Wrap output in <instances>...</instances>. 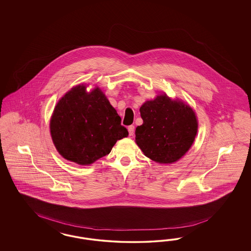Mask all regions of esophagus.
Returning <instances> with one entry per match:
<instances>
[{"label":"esophagus","instance_id":"esophagus-1","mask_svg":"<svg viewBox=\"0 0 251 251\" xmlns=\"http://www.w3.org/2000/svg\"><path fill=\"white\" fill-rule=\"evenodd\" d=\"M128 130H129V135L132 136L134 134V130H135V127L133 125H130L128 127Z\"/></svg>","mask_w":251,"mask_h":251}]
</instances>
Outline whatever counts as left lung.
Masks as SVG:
<instances>
[{"instance_id":"obj_1","label":"left lung","mask_w":251,"mask_h":251,"mask_svg":"<svg viewBox=\"0 0 251 251\" xmlns=\"http://www.w3.org/2000/svg\"><path fill=\"white\" fill-rule=\"evenodd\" d=\"M144 123L135 130L136 144L145 155L161 164H171L188 152L197 134L194 111L181 101L161 95L140 108Z\"/></svg>"}]
</instances>
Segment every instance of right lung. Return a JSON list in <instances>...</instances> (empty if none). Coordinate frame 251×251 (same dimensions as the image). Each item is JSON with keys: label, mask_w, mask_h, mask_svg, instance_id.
Listing matches in <instances>:
<instances>
[{"label": "right lung", "mask_w": 251, "mask_h": 251, "mask_svg": "<svg viewBox=\"0 0 251 251\" xmlns=\"http://www.w3.org/2000/svg\"><path fill=\"white\" fill-rule=\"evenodd\" d=\"M122 119L99 88L78 85L58 102L50 133L65 159L86 166L108 154L118 140L129 135Z\"/></svg>", "instance_id": "right-lung-1"}]
</instances>
